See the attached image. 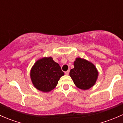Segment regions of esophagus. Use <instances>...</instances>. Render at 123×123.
Masks as SVG:
<instances>
[{"label": "esophagus", "instance_id": "obj_1", "mask_svg": "<svg viewBox=\"0 0 123 123\" xmlns=\"http://www.w3.org/2000/svg\"><path fill=\"white\" fill-rule=\"evenodd\" d=\"M69 73V70H68V71H67L65 72V74H66V75H68Z\"/></svg>", "mask_w": 123, "mask_h": 123}]
</instances>
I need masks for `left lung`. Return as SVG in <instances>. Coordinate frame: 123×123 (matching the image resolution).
I'll return each instance as SVG.
<instances>
[{"label": "left lung", "instance_id": "obj_1", "mask_svg": "<svg viewBox=\"0 0 123 123\" xmlns=\"http://www.w3.org/2000/svg\"><path fill=\"white\" fill-rule=\"evenodd\" d=\"M74 68L70 70L69 75L78 88L86 90L95 85L98 73L93 64L78 58L74 61Z\"/></svg>", "mask_w": 123, "mask_h": 123}]
</instances>
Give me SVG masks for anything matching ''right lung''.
<instances>
[{
  "instance_id": "add662e5",
  "label": "right lung",
  "mask_w": 123,
  "mask_h": 123,
  "mask_svg": "<svg viewBox=\"0 0 123 123\" xmlns=\"http://www.w3.org/2000/svg\"><path fill=\"white\" fill-rule=\"evenodd\" d=\"M64 75L61 67L51 57L38 60L32 67L30 73L34 87L44 92L54 89L61 77Z\"/></svg>"
}]
</instances>
